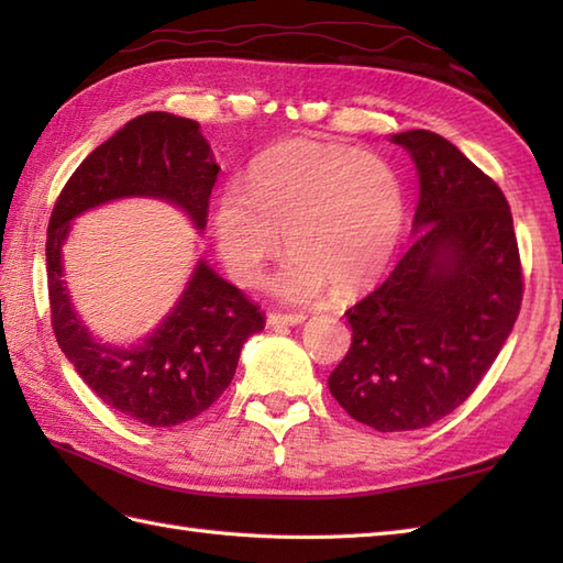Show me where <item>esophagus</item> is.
Here are the masks:
<instances>
[{
  "instance_id": "esophagus-1",
  "label": "esophagus",
  "mask_w": 563,
  "mask_h": 563,
  "mask_svg": "<svg viewBox=\"0 0 563 563\" xmlns=\"http://www.w3.org/2000/svg\"><path fill=\"white\" fill-rule=\"evenodd\" d=\"M305 314H283V312H271L268 314V324L273 329H280V327H300L305 324Z\"/></svg>"
}]
</instances>
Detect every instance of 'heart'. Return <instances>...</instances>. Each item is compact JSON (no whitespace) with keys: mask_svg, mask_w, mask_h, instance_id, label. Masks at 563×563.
<instances>
[{"mask_svg":"<svg viewBox=\"0 0 563 563\" xmlns=\"http://www.w3.org/2000/svg\"><path fill=\"white\" fill-rule=\"evenodd\" d=\"M406 222L399 172L373 152L285 140L251 162L246 190L227 186L212 208V236L227 273L244 288L280 254L271 280L285 302L312 305L373 285L394 256Z\"/></svg>","mask_w":563,"mask_h":563,"instance_id":"obj_1","label":"heart"}]
</instances>
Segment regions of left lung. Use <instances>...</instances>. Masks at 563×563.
I'll use <instances>...</instances> for the list:
<instances>
[{"label":"left lung","instance_id":"left-lung-1","mask_svg":"<svg viewBox=\"0 0 563 563\" xmlns=\"http://www.w3.org/2000/svg\"><path fill=\"white\" fill-rule=\"evenodd\" d=\"M418 174L413 242L345 317L353 343L329 389L379 433L418 430L457 409L494 365L522 302L508 200L430 130L391 135Z\"/></svg>","mask_w":563,"mask_h":563}]
</instances>
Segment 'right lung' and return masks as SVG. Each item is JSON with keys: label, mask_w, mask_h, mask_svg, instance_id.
<instances>
[{"label": "right lung", "mask_w": 563, "mask_h": 563, "mask_svg": "<svg viewBox=\"0 0 563 563\" xmlns=\"http://www.w3.org/2000/svg\"><path fill=\"white\" fill-rule=\"evenodd\" d=\"M218 174L196 121L164 111L142 113L77 166L47 224V295L59 349L106 406L150 428H174L210 409L230 387L242 345L266 319L242 290L198 258L157 329L130 345L103 343L71 305L63 246L71 220L121 198L172 202L202 232Z\"/></svg>", "instance_id": "right-lung-1"}]
</instances>
